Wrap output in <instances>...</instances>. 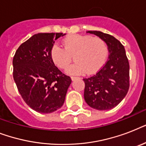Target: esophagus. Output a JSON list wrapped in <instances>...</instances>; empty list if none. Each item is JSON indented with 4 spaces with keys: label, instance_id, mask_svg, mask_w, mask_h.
Here are the masks:
<instances>
[{
    "label": "esophagus",
    "instance_id": "obj_1",
    "mask_svg": "<svg viewBox=\"0 0 146 146\" xmlns=\"http://www.w3.org/2000/svg\"><path fill=\"white\" fill-rule=\"evenodd\" d=\"M76 79H78V77H76V76H71V80H76Z\"/></svg>",
    "mask_w": 146,
    "mask_h": 146
}]
</instances>
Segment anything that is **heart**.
Segmentation results:
<instances>
[{
  "label": "heart",
  "instance_id": "heart-1",
  "mask_svg": "<svg viewBox=\"0 0 146 146\" xmlns=\"http://www.w3.org/2000/svg\"><path fill=\"white\" fill-rule=\"evenodd\" d=\"M64 48L55 44L50 49L54 64L66 69L73 58L76 63L67 69L69 74H93L98 71L106 60L108 48L104 39L89 35H71L63 40Z\"/></svg>",
  "mask_w": 146,
  "mask_h": 146
}]
</instances>
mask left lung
I'll return each mask as SVG.
<instances>
[{"mask_svg":"<svg viewBox=\"0 0 146 146\" xmlns=\"http://www.w3.org/2000/svg\"><path fill=\"white\" fill-rule=\"evenodd\" d=\"M104 39L109 56L96 74L84 78V98L96 110H110L122 101L129 87V64L123 45L112 35L99 31H88Z\"/></svg>","mask_w":146,"mask_h":146,"instance_id":"1","label":"left lung"}]
</instances>
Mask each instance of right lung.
Masks as SVG:
<instances>
[{"instance_id": "obj_1", "label": "right lung", "mask_w": 146, "mask_h": 146, "mask_svg": "<svg viewBox=\"0 0 146 146\" xmlns=\"http://www.w3.org/2000/svg\"><path fill=\"white\" fill-rule=\"evenodd\" d=\"M63 33H38L23 42L15 53L13 80L23 99L42 113H52L64 104L71 83L50 57L55 40Z\"/></svg>"}]
</instances>
